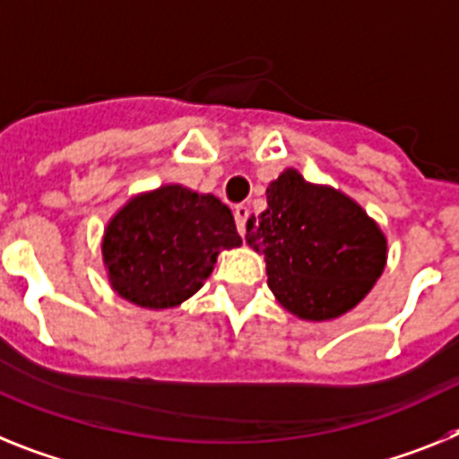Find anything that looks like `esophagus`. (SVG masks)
<instances>
[{
	"mask_svg": "<svg viewBox=\"0 0 459 459\" xmlns=\"http://www.w3.org/2000/svg\"><path fill=\"white\" fill-rule=\"evenodd\" d=\"M233 217H235V226H238V233L245 235L247 233V219H249V207L235 205Z\"/></svg>",
	"mask_w": 459,
	"mask_h": 459,
	"instance_id": "obj_1",
	"label": "esophagus"
}]
</instances>
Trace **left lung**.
Wrapping results in <instances>:
<instances>
[{"instance_id":"left-lung-1","label":"left lung","mask_w":459,"mask_h":459,"mask_svg":"<svg viewBox=\"0 0 459 459\" xmlns=\"http://www.w3.org/2000/svg\"><path fill=\"white\" fill-rule=\"evenodd\" d=\"M247 242L265 254L277 300L309 321L349 312L385 265V238L365 210L298 170L268 186V210L247 221Z\"/></svg>"}]
</instances>
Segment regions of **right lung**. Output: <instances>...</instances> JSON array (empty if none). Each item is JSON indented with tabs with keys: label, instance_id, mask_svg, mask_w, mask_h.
Here are the masks:
<instances>
[{
	"label": "right lung",
	"instance_id": "1",
	"mask_svg": "<svg viewBox=\"0 0 459 459\" xmlns=\"http://www.w3.org/2000/svg\"><path fill=\"white\" fill-rule=\"evenodd\" d=\"M242 245L229 207L169 185L126 203L106 230L103 261L113 289L150 309L191 298L210 277L219 249Z\"/></svg>",
	"mask_w": 459,
	"mask_h": 459
}]
</instances>
